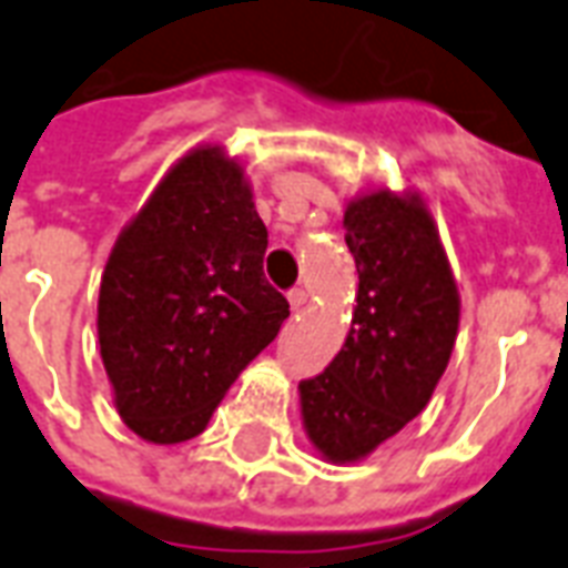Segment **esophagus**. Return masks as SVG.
Listing matches in <instances>:
<instances>
[{
    "label": "esophagus",
    "instance_id": "obj_1",
    "mask_svg": "<svg viewBox=\"0 0 568 568\" xmlns=\"http://www.w3.org/2000/svg\"><path fill=\"white\" fill-rule=\"evenodd\" d=\"M288 306H292V313H301L303 306H306V292H303V288L288 292Z\"/></svg>",
    "mask_w": 568,
    "mask_h": 568
}]
</instances>
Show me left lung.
<instances>
[{"instance_id":"8db88e82","label":"left lung","mask_w":568,"mask_h":568,"mask_svg":"<svg viewBox=\"0 0 568 568\" xmlns=\"http://www.w3.org/2000/svg\"><path fill=\"white\" fill-rule=\"evenodd\" d=\"M342 226L361 276L352 327L331 366L297 389L315 453L354 465L428 405L456 345L462 297L417 190H363Z\"/></svg>"}]
</instances>
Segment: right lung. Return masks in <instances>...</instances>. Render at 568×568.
<instances>
[{
	"label": "right lung",
	"mask_w": 568,
	"mask_h": 568,
	"mask_svg": "<svg viewBox=\"0 0 568 568\" xmlns=\"http://www.w3.org/2000/svg\"><path fill=\"white\" fill-rule=\"evenodd\" d=\"M267 229L244 163L202 142L160 179L110 250L98 342L124 426L149 444L202 435L274 342L288 301L265 280Z\"/></svg>",
	"instance_id": "right-lung-1"
}]
</instances>
